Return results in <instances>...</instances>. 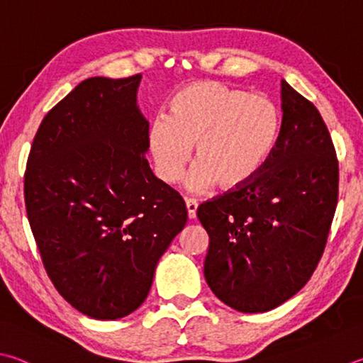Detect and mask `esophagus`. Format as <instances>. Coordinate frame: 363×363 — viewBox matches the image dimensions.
Returning <instances> with one entry per match:
<instances>
[{
  "instance_id": "1",
  "label": "esophagus",
  "mask_w": 363,
  "mask_h": 363,
  "mask_svg": "<svg viewBox=\"0 0 363 363\" xmlns=\"http://www.w3.org/2000/svg\"><path fill=\"white\" fill-rule=\"evenodd\" d=\"M186 206H187L189 219H195V217H196V209H199V203H196L192 199H186Z\"/></svg>"
}]
</instances>
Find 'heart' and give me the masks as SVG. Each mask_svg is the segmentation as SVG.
<instances>
[{
	"label": "heart",
	"instance_id": "b5f03b06",
	"mask_svg": "<svg viewBox=\"0 0 363 363\" xmlns=\"http://www.w3.org/2000/svg\"><path fill=\"white\" fill-rule=\"evenodd\" d=\"M168 116L154 118L147 147L163 182L181 179L192 159L187 189L238 190L265 167L279 136L281 118L267 95L246 94L214 81L192 82L169 98Z\"/></svg>",
	"mask_w": 363,
	"mask_h": 363
}]
</instances>
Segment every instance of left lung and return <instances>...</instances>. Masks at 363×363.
I'll list each match as a JSON object with an SVG mask.
<instances>
[{"label":"left lung","mask_w":363,"mask_h":363,"mask_svg":"<svg viewBox=\"0 0 363 363\" xmlns=\"http://www.w3.org/2000/svg\"><path fill=\"white\" fill-rule=\"evenodd\" d=\"M282 122L254 181L196 216L209 235L204 278L240 313H265L294 296L324 252L338 201V162L311 101L281 82Z\"/></svg>","instance_id":"8db88e82"}]
</instances>
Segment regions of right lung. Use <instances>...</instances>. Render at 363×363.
Returning a JSON list of instances; mask_svg holds the SVG:
<instances>
[{
    "label": "right lung",
    "mask_w": 363,
    "mask_h": 363,
    "mask_svg": "<svg viewBox=\"0 0 363 363\" xmlns=\"http://www.w3.org/2000/svg\"><path fill=\"white\" fill-rule=\"evenodd\" d=\"M140 82L85 79L44 117L26 163V214L45 272L72 308L100 320L143 305L187 222L181 195L146 160Z\"/></svg>",
    "instance_id": "add662e5"
}]
</instances>
